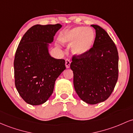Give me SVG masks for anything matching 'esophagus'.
Masks as SVG:
<instances>
[{"instance_id":"esophagus-1","label":"esophagus","mask_w":133,"mask_h":133,"mask_svg":"<svg viewBox=\"0 0 133 133\" xmlns=\"http://www.w3.org/2000/svg\"><path fill=\"white\" fill-rule=\"evenodd\" d=\"M70 60L68 59H66V60H65V66L67 68H68L70 67Z\"/></svg>"}]
</instances>
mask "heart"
Here are the masks:
<instances>
[{
    "label": "heart",
    "mask_w": 133,
    "mask_h": 133,
    "mask_svg": "<svg viewBox=\"0 0 133 133\" xmlns=\"http://www.w3.org/2000/svg\"><path fill=\"white\" fill-rule=\"evenodd\" d=\"M60 40L64 44H74L73 53L80 55L90 50L94 43L95 34L90 28L77 27L63 33Z\"/></svg>",
    "instance_id": "b5f03b06"
}]
</instances>
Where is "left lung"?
I'll return each instance as SVG.
<instances>
[{
    "instance_id": "1",
    "label": "left lung",
    "mask_w": 133,
    "mask_h": 133,
    "mask_svg": "<svg viewBox=\"0 0 133 133\" xmlns=\"http://www.w3.org/2000/svg\"><path fill=\"white\" fill-rule=\"evenodd\" d=\"M93 47L83 55H74L70 68L74 73L75 90L89 104H96L109 97L118 78L117 48L107 32L97 25Z\"/></svg>"
}]
</instances>
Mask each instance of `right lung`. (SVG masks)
Returning a JSON list of instances; mask_svg holds the SVG:
<instances>
[{"mask_svg": "<svg viewBox=\"0 0 133 133\" xmlns=\"http://www.w3.org/2000/svg\"><path fill=\"white\" fill-rule=\"evenodd\" d=\"M59 24L32 26L24 34L15 55V85L22 99L38 105L53 94L56 78L66 69L63 59H56L48 52Z\"/></svg>", "mask_w": 133, "mask_h": 133, "instance_id": "add662e5", "label": "right lung"}]
</instances>
